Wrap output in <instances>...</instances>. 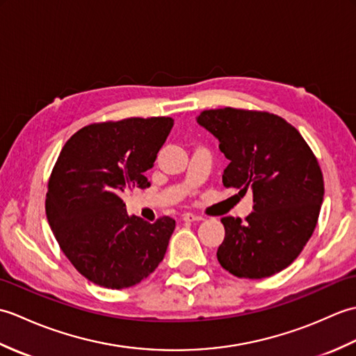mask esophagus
I'll list each match as a JSON object with an SVG mask.
<instances>
[{"instance_id":"obj_1","label":"esophagus","mask_w":356,"mask_h":356,"mask_svg":"<svg viewBox=\"0 0 356 356\" xmlns=\"http://www.w3.org/2000/svg\"><path fill=\"white\" fill-rule=\"evenodd\" d=\"M182 220H185V222H200V220H203V217L199 216V214L185 213V214H182Z\"/></svg>"}]
</instances>
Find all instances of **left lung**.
Listing matches in <instances>:
<instances>
[{"mask_svg": "<svg viewBox=\"0 0 356 356\" xmlns=\"http://www.w3.org/2000/svg\"><path fill=\"white\" fill-rule=\"evenodd\" d=\"M197 122L229 161L223 185L254 195V211L243 222L222 218L218 263L238 278L277 274L303 251L318 222L324 195L318 161L297 128L268 111L203 110Z\"/></svg>", "mask_w": 356, "mask_h": 356, "instance_id": "left-lung-1", "label": "left lung"}]
</instances>
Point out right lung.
Returning a JSON list of instances; mask_svg holds the SVG:
<instances>
[{"mask_svg":"<svg viewBox=\"0 0 356 356\" xmlns=\"http://www.w3.org/2000/svg\"><path fill=\"white\" fill-rule=\"evenodd\" d=\"M174 125L171 118H128L90 124L65 142L53 166L45 214L59 248L90 282L124 289L153 272L176 228L128 216L122 194L148 188L153 166Z\"/></svg>","mask_w":356,"mask_h":356,"instance_id":"obj_1","label":"right lung"}]
</instances>
